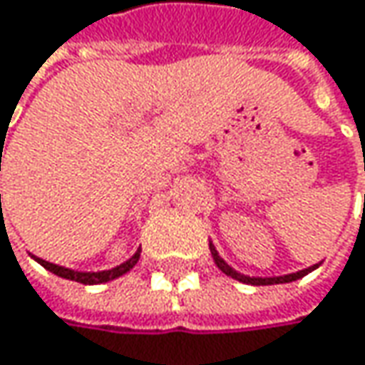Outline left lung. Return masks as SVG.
I'll return each mask as SVG.
<instances>
[{"instance_id":"left-lung-1","label":"left lung","mask_w":365,"mask_h":365,"mask_svg":"<svg viewBox=\"0 0 365 365\" xmlns=\"http://www.w3.org/2000/svg\"><path fill=\"white\" fill-rule=\"evenodd\" d=\"M210 254H212V258H215V264L221 268L227 277H231V279H235V281H240V283H247V285H279V283H291V281H297V279L306 277V274L312 272L314 268H318V264H314V267L297 270V272H291V274H283V277H264V279H262V277H247V274H242V272L233 270V268L229 267L225 260L219 256V252L215 250L212 244H210Z\"/></svg>"}]
</instances>
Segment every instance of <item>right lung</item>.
Segmentation results:
<instances>
[{
  "label": "right lung",
  "instance_id": "1",
  "mask_svg": "<svg viewBox=\"0 0 365 365\" xmlns=\"http://www.w3.org/2000/svg\"><path fill=\"white\" fill-rule=\"evenodd\" d=\"M140 258V250L130 258V260H125L123 264H119V267L111 268V270H101V272H80V270H72V268H66V267H57L53 262H47V260H43V258H36L34 256V260L41 264V267H45L49 272H53L57 277H61V279H70V281H76V283H82V285H98V283H107V281H113V279H118L121 274H125L130 268L136 267V262H138Z\"/></svg>",
  "mask_w": 365,
  "mask_h": 365
}]
</instances>
